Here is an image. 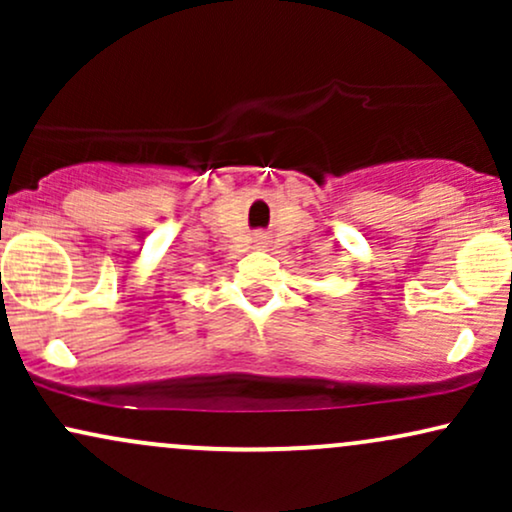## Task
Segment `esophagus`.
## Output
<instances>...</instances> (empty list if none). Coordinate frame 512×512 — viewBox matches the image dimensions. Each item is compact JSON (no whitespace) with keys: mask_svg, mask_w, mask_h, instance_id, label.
Here are the masks:
<instances>
[{"mask_svg":"<svg viewBox=\"0 0 512 512\" xmlns=\"http://www.w3.org/2000/svg\"><path fill=\"white\" fill-rule=\"evenodd\" d=\"M255 243H257V245H267V236H264V233H257Z\"/></svg>","mask_w":512,"mask_h":512,"instance_id":"1","label":"esophagus"}]
</instances>
